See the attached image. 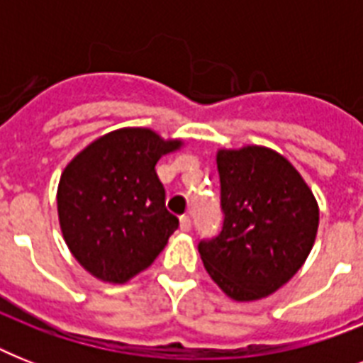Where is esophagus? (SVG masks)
Listing matches in <instances>:
<instances>
[{"mask_svg": "<svg viewBox=\"0 0 363 363\" xmlns=\"http://www.w3.org/2000/svg\"><path fill=\"white\" fill-rule=\"evenodd\" d=\"M190 228H192V220H190V216L182 215L181 216V230L182 232H190Z\"/></svg>", "mask_w": 363, "mask_h": 363, "instance_id": "obj_1", "label": "esophagus"}]
</instances>
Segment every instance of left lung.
I'll return each instance as SVG.
<instances>
[{
    "instance_id": "obj_1",
    "label": "left lung",
    "mask_w": 363,
    "mask_h": 363,
    "mask_svg": "<svg viewBox=\"0 0 363 363\" xmlns=\"http://www.w3.org/2000/svg\"><path fill=\"white\" fill-rule=\"evenodd\" d=\"M224 224L199 242L211 279L228 298L256 301L284 286L315 245L318 203L282 154L247 145L216 152Z\"/></svg>"
}]
</instances>
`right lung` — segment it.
<instances>
[{"label":"right lung","instance_id":"1","mask_svg":"<svg viewBox=\"0 0 363 363\" xmlns=\"http://www.w3.org/2000/svg\"><path fill=\"white\" fill-rule=\"evenodd\" d=\"M181 147V139H164L150 128H121L65 165L56 194L60 230L90 275L124 284L164 250L179 218L165 209L154 167Z\"/></svg>","mask_w":363,"mask_h":363}]
</instances>
